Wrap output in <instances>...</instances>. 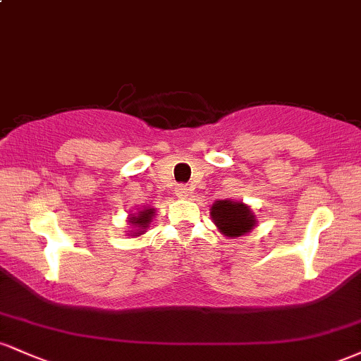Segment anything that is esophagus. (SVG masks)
Instances as JSON below:
<instances>
[{"label": "esophagus", "instance_id": "obj_1", "mask_svg": "<svg viewBox=\"0 0 361 361\" xmlns=\"http://www.w3.org/2000/svg\"><path fill=\"white\" fill-rule=\"evenodd\" d=\"M190 193H192V190H190L186 185H178L175 188V195L178 198H188Z\"/></svg>", "mask_w": 361, "mask_h": 361}]
</instances>
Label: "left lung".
<instances>
[{
	"label": "left lung",
	"instance_id": "8db88e82",
	"mask_svg": "<svg viewBox=\"0 0 361 361\" xmlns=\"http://www.w3.org/2000/svg\"><path fill=\"white\" fill-rule=\"evenodd\" d=\"M210 215L219 231L227 238H239L256 226V217L243 202L217 200L210 209Z\"/></svg>",
	"mask_w": 361,
	"mask_h": 361
}]
</instances>
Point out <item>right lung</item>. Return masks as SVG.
<instances>
[{
	"mask_svg": "<svg viewBox=\"0 0 361 361\" xmlns=\"http://www.w3.org/2000/svg\"><path fill=\"white\" fill-rule=\"evenodd\" d=\"M152 217H154V209H144V210H140L139 214L130 215V221L128 222L132 224V227H135L134 231H130V234L132 235L142 234L144 231L147 229L149 224H151Z\"/></svg>",
	"mask_w": 361,
	"mask_h": 361,
	"instance_id": "1",
	"label": "right lung"
}]
</instances>
